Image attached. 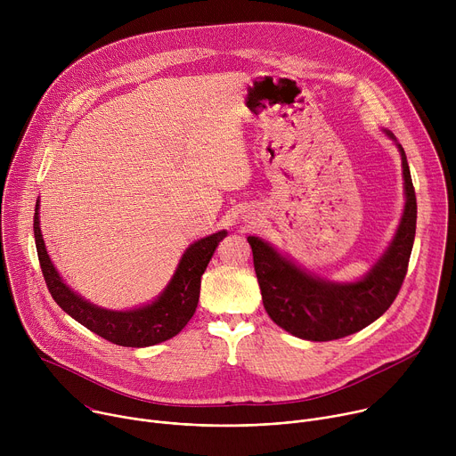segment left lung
<instances>
[{
    "mask_svg": "<svg viewBox=\"0 0 456 456\" xmlns=\"http://www.w3.org/2000/svg\"><path fill=\"white\" fill-rule=\"evenodd\" d=\"M397 146L406 189L404 215L394 241L361 281L348 285L322 281L297 269L269 243L256 236L247 238L264 306L278 327L292 336L306 341L346 338L368 327L395 301L408 273L417 227L415 187L406 153L401 144Z\"/></svg>",
    "mask_w": 456,
    "mask_h": 456,
    "instance_id": "left-lung-1",
    "label": "left lung"
}]
</instances>
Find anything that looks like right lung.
Listing matches in <instances>:
<instances>
[{
	"label": "right lung",
	"mask_w": 456,
	"mask_h": 456,
	"mask_svg": "<svg viewBox=\"0 0 456 456\" xmlns=\"http://www.w3.org/2000/svg\"><path fill=\"white\" fill-rule=\"evenodd\" d=\"M37 209L39 204H36L34 215V238L48 292L53 301L83 327L118 346L142 348L159 345L171 339L185 327L199 305L200 278L218 243L227 236L225 231H220L194 241L183 252L173 280L155 303L129 312H113L85 301L62 283L46 254Z\"/></svg>",
	"instance_id": "add662e5"
}]
</instances>
